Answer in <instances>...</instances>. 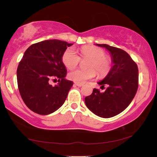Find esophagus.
<instances>
[{"label":"esophagus","instance_id":"1","mask_svg":"<svg viewBox=\"0 0 157 157\" xmlns=\"http://www.w3.org/2000/svg\"><path fill=\"white\" fill-rule=\"evenodd\" d=\"M74 85H76V86H78V87H81V86H83V83H75Z\"/></svg>","mask_w":157,"mask_h":157}]
</instances>
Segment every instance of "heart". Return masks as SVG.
<instances>
[{
    "label": "heart",
    "mask_w": 157,
    "mask_h": 157,
    "mask_svg": "<svg viewBox=\"0 0 157 157\" xmlns=\"http://www.w3.org/2000/svg\"><path fill=\"white\" fill-rule=\"evenodd\" d=\"M80 56L82 59H89L87 63V70L76 69L71 71L68 78L74 82L83 83L94 78L96 72L100 77L108 75L111 69L112 60L106 55L104 49L94 46H84L80 48ZM81 61L80 57L73 50L68 48L62 56V62L68 69H74Z\"/></svg>",
    "instance_id": "b5f03b06"
}]
</instances>
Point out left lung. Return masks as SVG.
I'll list each match as a JSON object with an SVG mask.
<instances>
[{
  "mask_svg": "<svg viewBox=\"0 0 157 157\" xmlns=\"http://www.w3.org/2000/svg\"><path fill=\"white\" fill-rule=\"evenodd\" d=\"M106 48L111 56L110 72L98 83L107 88L104 92L97 89L85 98L86 106L94 114L110 118L126 109L134 98L139 86V71L136 62L121 48L107 44H96Z\"/></svg>",
  "mask_w": 157,
  "mask_h": 157,
  "instance_id": "8db88e82",
  "label": "left lung"
}]
</instances>
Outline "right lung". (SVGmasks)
<instances>
[{
    "mask_svg": "<svg viewBox=\"0 0 157 157\" xmlns=\"http://www.w3.org/2000/svg\"><path fill=\"white\" fill-rule=\"evenodd\" d=\"M60 40H46L34 44L25 51L17 68V81L21 96L33 112L48 115L59 109L72 87L66 80V68L62 56L67 47L72 46ZM58 78L52 87L50 79Z\"/></svg>",
    "mask_w": 157,
    "mask_h": 157,
    "instance_id": "add662e5",
    "label": "right lung"
}]
</instances>
